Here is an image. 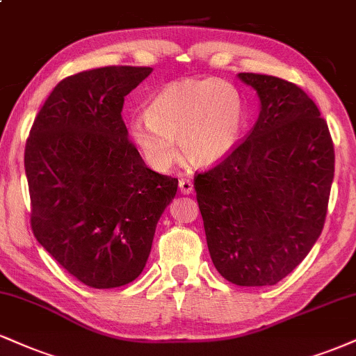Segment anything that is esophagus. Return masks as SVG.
Wrapping results in <instances>:
<instances>
[{"label":"esophagus","instance_id":"1","mask_svg":"<svg viewBox=\"0 0 356 356\" xmlns=\"http://www.w3.org/2000/svg\"><path fill=\"white\" fill-rule=\"evenodd\" d=\"M179 189H181L182 194H191L194 191V184H192L191 179H181L179 181Z\"/></svg>","mask_w":356,"mask_h":356}]
</instances>
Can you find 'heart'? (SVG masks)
I'll return each mask as SVG.
<instances>
[{"label":"heart","mask_w":356,"mask_h":356,"mask_svg":"<svg viewBox=\"0 0 356 356\" xmlns=\"http://www.w3.org/2000/svg\"><path fill=\"white\" fill-rule=\"evenodd\" d=\"M131 122L129 132L152 169L164 172L181 154L194 165L219 164L237 149L247 122V104L234 84L184 79L167 84Z\"/></svg>","instance_id":"heart-1"}]
</instances>
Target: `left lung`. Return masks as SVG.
<instances>
[{"mask_svg":"<svg viewBox=\"0 0 356 356\" xmlns=\"http://www.w3.org/2000/svg\"><path fill=\"white\" fill-rule=\"evenodd\" d=\"M260 114L227 159L194 177L217 272L241 286L275 285L322 234L335 172L327 121L297 84L241 72Z\"/></svg>","mask_w":356,"mask_h":356,"instance_id":"left-lung-1","label":"left lung"}]
</instances>
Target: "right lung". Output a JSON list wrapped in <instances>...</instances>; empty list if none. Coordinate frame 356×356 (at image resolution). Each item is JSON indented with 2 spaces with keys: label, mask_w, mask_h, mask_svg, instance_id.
<instances>
[{
  "label": "right lung",
  "mask_w": 356,
  "mask_h": 356,
  "mask_svg": "<svg viewBox=\"0 0 356 356\" xmlns=\"http://www.w3.org/2000/svg\"><path fill=\"white\" fill-rule=\"evenodd\" d=\"M152 67L106 66L63 79L24 149L31 229L67 273L91 289L140 275L177 179L145 165L127 137L124 97Z\"/></svg>",
  "instance_id": "right-lung-1"
}]
</instances>
